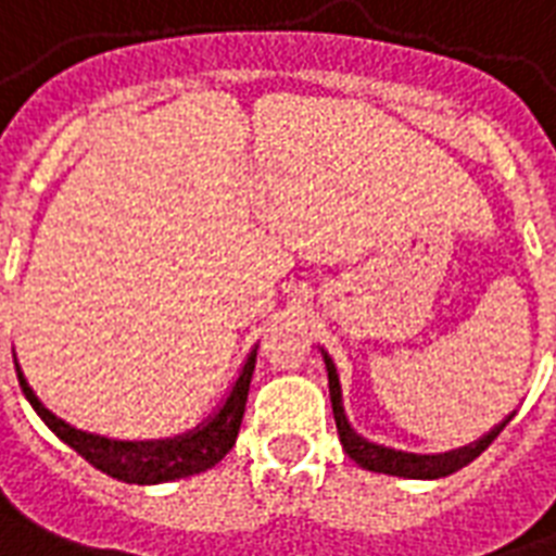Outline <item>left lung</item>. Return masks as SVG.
Masks as SVG:
<instances>
[{"mask_svg": "<svg viewBox=\"0 0 556 556\" xmlns=\"http://www.w3.org/2000/svg\"><path fill=\"white\" fill-rule=\"evenodd\" d=\"M324 353V351H320ZM324 362H327V377H330V401H332V415H336V427H339V439L348 456L353 463H359L362 468L368 471H377V475H394V477H409V480H435V477H447L459 471L463 466H468L471 459L483 454L492 442L497 439V433L509 425L507 415L497 427H492L483 439H477L471 445L456 447V451H447V454H404V451H394V447L374 445L368 439H362L356 430L348 421L344 415V404H341V382L339 371L332 359L324 353Z\"/></svg>", "mask_w": 556, "mask_h": 556, "instance_id": "left-lung-1", "label": "left lung"}]
</instances>
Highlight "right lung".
Here are the masks:
<instances>
[{"label": "right lung", "instance_id": "obj_1", "mask_svg": "<svg viewBox=\"0 0 556 556\" xmlns=\"http://www.w3.org/2000/svg\"><path fill=\"white\" fill-rule=\"evenodd\" d=\"M14 365L26 401L64 445L73 447L76 454L88 459L90 466L100 468L109 477H117L123 483L150 486V483H167V480L208 471L232 451L238 430H241V418H244L250 377H253V368H256V351H250L236 386L226 394L224 406L208 421L197 425L188 433L174 435V439H152V442H121V439H105V435H93L70 427L67 421H61L59 415L49 413L47 406L40 404V397L28 386L20 362L14 359Z\"/></svg>", "mask_w": 556, "mask_h": 556}]
</instances>
